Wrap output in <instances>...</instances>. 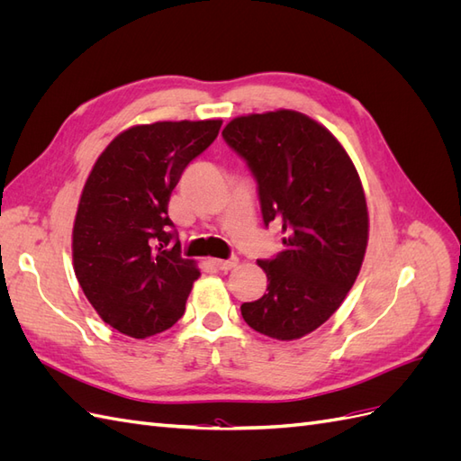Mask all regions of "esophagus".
<instances>
[{
	"label": "esophagus",
	"instance_id": "esophagus-1",
	"mask_svg": "<svg viewBox=\"0 0 461 461\" xmlns=\"http://www.w3.org/2000/svg\"><path fill=\"white\" fill-rule=\"evenodd\" d=\"M212 265L221 271H229L234 269L239 265V258H229V259H212Z\"/></svg>",
	"mask_w": 461,
	"mask_h": 461
}]
</instances>
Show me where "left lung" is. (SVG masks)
Listing matches in <instances>:
<instances>
[{
	"instance_id": "8db88e82",
	"label": "left lung",
	"mask_w": 461,
	"mask_h": 461,
	"mask_svg": "<svg viewBox=\"0 0 461 461\" xmlns=\"http://www.w3.org/2000/svg\"><path fill=\"white\" fill-rule=\"evenodd\" d=\"M222 138L252 171L265 227L281 225L285 246L258 261L267 292L242 303V317L271 339H302L340 308L361 269L369 217L357 171L337 138L298 111L236 117Z\"/></svg>"
}]
</instances>
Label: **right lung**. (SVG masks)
Listing matches in <instances>:
<instances>
[{
    "label": "right lung",
    "mask_w": 461,
    "mask_h": 461,
    "mask_svg": "<svg viewBox=\"0 0 461 461\" xmlns=\"http://www.w3.org/2000/svg\"><path fill=\"white\" fill-rule=\"evenodd\" d=\"M222 121H163L121 132L97 158L73 227L78 285L107 325L146 339L183 317L196 265L180 258L169 200Z\"/></svg>",
    "instance_id": "add662e5"
}]
</instances>
